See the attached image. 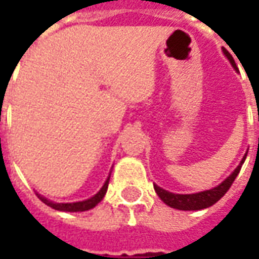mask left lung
<instances>
[{"label": "left lung", "instance_id": "8db88e82", "mask_svg": "<svg viewBox=\"0 0 259 259\" xmlns=\"http://www.w3.org/2000/svg\"><path fill=\"white\" fill-rule=\"evenodd\" d=\"M225 57L229 59L230 65L233 66L236 72H239V68L236 66V62H234L233 57L229 54V51H226L225 48H222ZM259 120V115H258ZM245 157H247V152L244 154L243 159L240 161L239 166L234 169L232 174L229 175L226 179L223 180L221 185H218L217 187L213 189H209V190L200 191V193H194V194H176V193H170L168 190H163L162 187L154 185V189H155V193L158 194V197L166 204L170 208H175V209H180V211H198V209H204V208H208V206L213 205L215 202L222 198L223 195L226 194V191L230 189V186L234 182V179L237 178L240 169H241V165L244 163Z\"/></svg>", "mask_w": 259, "mask_h": 259}]
</instances>
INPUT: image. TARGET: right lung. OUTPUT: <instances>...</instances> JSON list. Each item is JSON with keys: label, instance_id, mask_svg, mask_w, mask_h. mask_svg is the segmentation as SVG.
<instances>
[{"label": "right lung", "instance_id": "obj_1", "mask_svg": "<svg viewBox=\"0 0 259 259\" xmlns=\"http://www.w3.org/2000/svg\"><path fill=\"white\" fill-rule=\"evenodd\" d=\"M109 178H111V174L108 176V179L105 180V183L102 185V187L100 189V191L94 194L90 198H87L84 201H77V202H55V201H51L46 198L44 195L41 194H37L38 195V198L46 204V205L51 206L54 209H57V211H62V212H83V211H89L91 208H94V206L98 204V202H101L102 198H104V195L107 194L108 190V183H109Z\"/></svg>", "mask_w": 259, "mask_h": 259}]
</instances>
